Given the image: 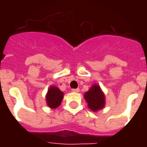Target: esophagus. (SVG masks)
I'll return each mask as SVG.
<instances>
[{
	"mask_svg": "<svg viewBox=\"0 0 147 147\" xmlns=\"http://www.w3.org/2000/svg\"><path fill=\"white\" fill-rule=\"evenodd\" d=\"M71 91L75 93H79L80 92V89H79V88H77V89H72L71 90Z\"/></svg>",
	"mask_w": 147,
	"mask_h": 147,
	"instance_id": "esophagus-1",
	"label": "esophagus"
}]
</instances>
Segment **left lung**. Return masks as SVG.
Returning <instances> with one entry per match:
<instances>
[{"label": "left lung", "mask_w": 147, "mask_h": 147, "mask_svg": "<svg viewBox=\"0 0 147 147\" xmlns=\"http://www.w3.org/2000/svg\"><path fill=\"white\" fill-rule=\"evenodd\" d=\"M84 98L88 108L93 112H98L105 107V96L98 84H93L88 91L84 94Z\"/></svg>", "instance_id": "8db88e82"}]
</instances>
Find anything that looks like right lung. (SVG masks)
<instances>
[{
  "label": "right lung",
  "instance_id": "right-lung-1",
  "mask_svg": "<svg viewBox=\"0 0 147 147\" xmlns=\"http://www.w3.org/2000/svg\"><path fill=\"white\" fill-rule=\"evenodd\" d=\"M64 98V92L56 86H50L45 95L46 105L49 108L57 109L60 106L62 100Z\"/></svg>",
  "mask_w": 147,
  "mask_h": 147
}]
</instances>
